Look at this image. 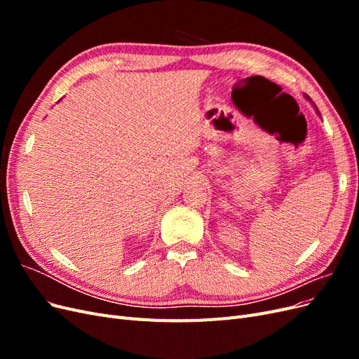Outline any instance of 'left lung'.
Here are the masks:
<instances>
[{"label": "left lung", "mask_w": 359, "mask_h": 359, "mask_svg": "<svg viewBox=\"0 0 359 359\" xmlns=\"http://www.w3.org/2000/svg\"><path fill=\"white\" fill-rule=\"evenodd\" d=\"M306 97H307V99H309V100H310V97H309V95H306ZM318 114H319V111H318Z\"/></svg>", "instance_id": "left-lung-1"}]
</instances>
